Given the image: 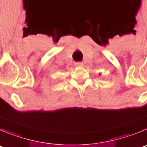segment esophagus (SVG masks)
Returning a JSON list of instances; mask_svg holds the SVG:
<instances>
[{
    "label": "esophagus",
    "instance_id": "obj_1",
    "mask_svg": "<svg viewBox=\"0 0 147 147\" xmlns=\"http://www.w3.org/2000/svg\"><path fill=\"white\" fill-rule=\"evenodd\" d=\"M76 65H83V63H82V62H77V63H76Z\"/></svg>",
    "mask_w": 147,
    "mask_h": 147
}]
</instances>
